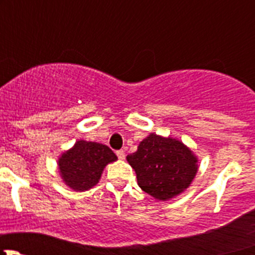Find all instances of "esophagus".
<instances>
[{"label": "esophagus", "instance_id": "1", "mask_svg": "<svg viewBox=\"0 0 255 255\" xmlns=\"http://www.w3.org/2000/svg\"><path fill=\"white\" fill-rule=\"evenodd\" d=\"M116 154H117V156H118V159H120V160H123V159L126 158V154H125V151H123V150H118Z\"/></svg>", "mask_w": 255, "mask_h": 255}]
</instances>
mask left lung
<instances>
[{
	"label": "left lung",
	"instance_id": "8db88e82",
	"mask_svg": "<svg viewBox=\"0 0 255 255\" xmlns=\"http://www.w3.org/2000/svg\"><path fill=\"white\" fill-rule=\"evenodd\" d=\"M127 161L144 192L168 201L184 192L197 174V156L181 140L150 133Z\"/></svg>",
	"mask_w": 255,
	"mask_h": 255
}]
</instances>
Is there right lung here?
I'll list each match as a JSON object with an SVG mask.
<instances>
[{"instance_id":"add662e5","label":"right lung","mask_w":255,"mask_h":255,"mask_svg":"<svg viewBox=\"0 0 255 255\" xmlns=\"http://www.w3.org/2000/svg\"><path fill=\"white\" fill-rule=\"evenodd\" d=\"M116 160L117 155L105 144L80 139L61 154L58 168L66 186L81 192L94 187L105 166Z\"/></svg>"}]
</instances>
